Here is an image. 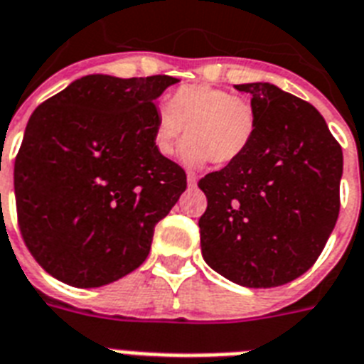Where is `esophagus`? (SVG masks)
Here are the masks:
<instances>
[{
    "instance_id": "1",
    "label": "esophagus",
    "mask_w": 364,
    "mask_h": 364,
    "mask_svg": "<svg viewBox=\"0 0 364 364\" xmlns=\"http://www.w3.org/2000/svg\"><path fill=\"white\" fill-rule=\"evenodd\" d=\"M187 183H188V187L194 188V187H196V183H198V177L194 176V173L188 172V173H187Z\"/></svg>"
}]
</instances>
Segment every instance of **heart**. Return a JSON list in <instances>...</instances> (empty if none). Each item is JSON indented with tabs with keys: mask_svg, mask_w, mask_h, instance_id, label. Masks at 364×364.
Instances as JSON below:
<instances>
[{
	"mask_svg": "<svg viewBox=\"0 0 364 364\" xmlns=\"http://www.w3.org/2000/svg\"><path fill=\"white\" fill-rule=\"evenodd\" d=\"M257 131V111L248 97L233 96L210 85H185L159 107L154 124V146L172 157L187 135L183 159L192 168L213 161L225 166L239 161Z\"/></svg>",
	"mask_w": 364,
	"mask_h": 364,
	"instance_id": "b5f03b06",
	"label": "heart"
}]
</instances>
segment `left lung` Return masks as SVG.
<instances>
[{"instance_id": "8db88e82", "label": "left lung", "mask_w": 364, "mask_h": 364, "mask_svg": "<svg viewBox=\"0 0 364 364\" xmlns=\"http://www.w3.org/2000/svg\"><path fill=\"white\" fill-rule=\"evenodd\" d=\"M252 96L257 131L248 151L201 177L203 259L250 289L285 285L309 270L341 209L343 148L311 103L270 83L235 85Z\"/></svg>"}]
</instances>
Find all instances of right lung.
<instances>
[{
  "label": "right lung",
  "instance_id": "obj_1",
  "mask_svg": "<svg viewBox=\"0 0 364 364\" xmlns=\"http://www.w3.org/2000/svg\"><path fill=\"white\" fill-rule=\"evenodd\" d=\"M170 75H85L35 109L14 161L21 239L66 285L92 289L148 257L187 173L154 146Z\"/></svg>",
  "mask_w": 364,
  "mask_h": 364
}]
</instances>
